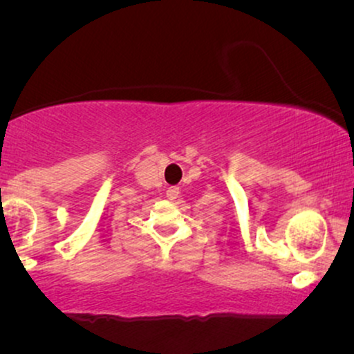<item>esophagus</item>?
<instances>
[{"instance_id":"1","label":"esophagus","mask_w":354,"mask_h":354,"mask_svg":"<svg viewBox=\"0 0 354 354\" xmlns=\"http://www.w3.org/2000/svg\"><path fill=\"white\" fill-rule=\"evenodd\" d=\"M178 194H180V188H178V186H169V188L166 189V196H168V200L174 201L178 198Z\"/></svg>"}]
</instances>
